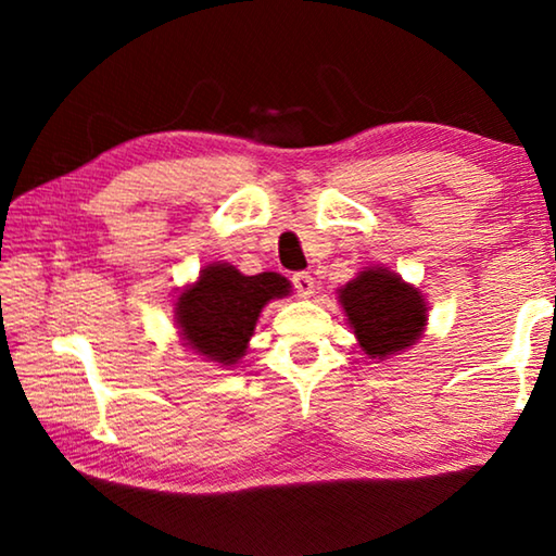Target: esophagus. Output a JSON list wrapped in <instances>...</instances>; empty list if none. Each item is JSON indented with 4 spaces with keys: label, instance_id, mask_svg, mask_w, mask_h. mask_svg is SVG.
Here are the masks:
<instances>
[{
    "label": "esophagus",
    "instance_id": "1",
    "mask_svg": "<svg viewBox=\"0 0 556 556\" xmlns=\"http://www.w3.org/2000/svg\"><path fill=\"white\" fill-rule=\"evenodd\" d=\"M294 289H296V294L299 296H304V299H308L314 294V277L308 275V271H299V275H294Z\"/></svg>",
    "mask_w": 556,
    "mask_h": 556
}]
</instances>
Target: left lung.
Returning a JSON list of instances; mask_svg holds the SVG:
<instances>
[{"instance_id":"8db88e82","label":"left lung","mask_w":556,"mask_h":556,"mask_svg":"<svg viewBox=\"0 0 556 556\" xmlns=\"http://www.w3.org/2000/svg\"><path fill=\"white\" fill-rule=\"evenodd\" d=\"M345 321L370 361H388L425 336V294L388 267H365L336 291Z\"/></svg>"}]
</instances>
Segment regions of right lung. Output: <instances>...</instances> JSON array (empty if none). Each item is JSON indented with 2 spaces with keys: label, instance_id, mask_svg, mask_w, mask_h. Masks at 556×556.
<instances>
[{
  "label": "right lung",
  "instance_id": "right-lung-1",
  "mask_svg": "<svg viewBox=\"0 0 556 556\" xmlns=\"http://www.w3.org/2000/svg\"><path fill=\"white\" fill-rule=\"evenodd\" d=\"M289 294L291 281L277 271L248 277L230 262H211L193 285L178 291L174 318L188 351L232 368L248 353L262 308Z\"/></svg>",
  "mask_w": 556,
  "mask_h": 556
}]
</instances>
